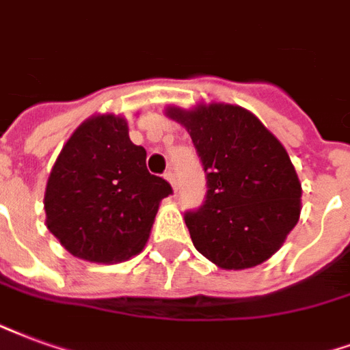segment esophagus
I'll return each instance as SVG.
<instances>
[{
	"label": "esophagus",
	"instance_id": "34e87169",
	"mask_svg": "<svg viewBox=\"0 0 350 350\" xmlns=\"http://www.w3.org/2000/svg\"><path fill=\"white\" fill-rule=\"evenodd\" d=\"M164 177L170 180V185H172L173 188L177 186V177H175V172H173V170H167V172L164 173Z\"/></svg>",
	"mask_w": 350,
	"mask_h": 350
}]
</instances>
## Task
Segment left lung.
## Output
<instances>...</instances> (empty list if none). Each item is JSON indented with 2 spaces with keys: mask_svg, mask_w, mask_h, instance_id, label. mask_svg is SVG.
Here are the masks:
<instances>
[{
  "mask_svg": "<svg viewBox=\"0 0 350 350\" xmlns=\"http://www.w3.org/2000/svg\"><path fill=\"white\" fill-rule=\"evenodd\" d=\"M167 116L190 132L206 193L185 214L193 246L228 270L256 267L282 246L300 216V180L283 145L254 113L208 104Z\"/></svg>",
  "mask_w": 350,
  "mask_h": 350,
  "instance_id": "left-lung-1",
  "label": "left lung"
}]
</instances>
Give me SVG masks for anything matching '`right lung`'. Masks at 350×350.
<instances>
[{"instance_id":"right-lung-1","label":"right lung","mask_w":350,"mask_h":350,"mask_svg":"<svg viewBox=\"0 0 350 350\" xmlns=\"http://www.w3.org/2000/svg\"><path fill=\"white\" fill-rule=\"evenodd\" d=\"M145 158L121 117L96 116L76 129L44 196L46 226L72 256L117 262L142 252L160 201L173 193Z\"/></svg>"}]
</instances>
